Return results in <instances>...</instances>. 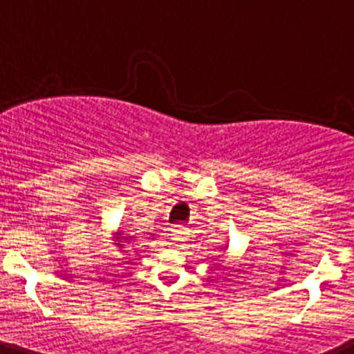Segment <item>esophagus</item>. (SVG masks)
I'll return each mask as SVG.
<instances>
[{"instance_id": "34e87169", "label": "esophagus", "mask_w": 354, "mask_h": 354, "mask_svg": "<svg viewBox=\"0 0 354 354\" xmlns=\"http://www.w3.org/2000/svg\"><path fill=\"white\" fill-rule=\"evenodd\" d=\"M188 240V232L185 228H176L173 232V242L176 247H181Z\"/></svg>"}]
</instances>
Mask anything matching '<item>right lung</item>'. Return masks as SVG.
<instances>
[{
    "mask_svg": "<svg viewBox=\"0 0 354 354\" xmlns=\"http://www.w3.org/2000/svg\"><path fill=\"white\" fill-rule=\"evenodd\" d=\"M150 236H153V233H149ZM112 240H114V245L119 247V249H124L126 243H131V240H135V235H129L128 230H118L115 232V235L112 236Z\"/></svg>",
    "mask_w": 354,
    "mask_h": 354,
    "instance_id": "1",
    "label": "right lung"
}]
</instances>
